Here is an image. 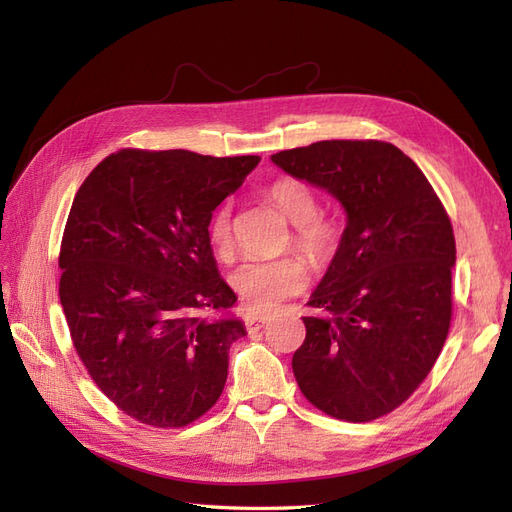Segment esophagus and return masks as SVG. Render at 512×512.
I'll list each match as a JSON object with an SVG mask.
<instances>
[{"label":"esophagus","mask_w":512,"mask_h":512,"mask_svg":"<svg viewBox=\"0 0 512 512\" xmlns=\"http://www.w3.org/2000/svg\"><path fill=\"white\" fill-rule=\"evenodd\" d=\"M245 327H247V331H258V329H262V327H265V324L269 322V318L267 316H260V314H250V312H247L245 314Z\"/></svg>","instance_id":"obj_1"}]
</instances>
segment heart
I'll use <instances>...</instances> for the list:
<instances>
[{
    "label": "heart",
    "instance_id": "b5f03b06",
    "mask_svg": "<svg viewBox=\"0 0 512 512\" xmlns=\"http://www.w3.org/2000/svg\"><path fill=\"white\" fill-rule=\"evenodd\" d=\"M271 203L292 224L288 245L301 250L312 265L327 267L344 241V226L331 213L318 211V196L297 177H282L269 185ZM209 239L220 254L232 245V205L222 203L209 220ZM309 282V267L299 254L260 260L250 258L232 271L230 284L252 312H269L282 301L297 297Z\"/></svg>",
    "mask_w": 512,
    "mask_h": 512
}]
</instances>
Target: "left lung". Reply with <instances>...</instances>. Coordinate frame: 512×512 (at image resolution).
I'll use <instances>...</instances> for the list:
<instances>
[{
	"label": "left lung",
	"mask_w": 512,
	"mask_h": 512,
	"mask_svg": "<svg viewBox=\"0 0 512 512\" xmlns=\"http://www.w3.org/2000/svg\"><path fill=\"white\" fill-rule=\"evenodd\" d=\"M271 160L344 205V241L307 305L292 371L339 421L393 412L436 365L451 329L455 235L436 190L384 141H318Z\"/></svg>",
	"instance_id": "1"
}]
</instances>
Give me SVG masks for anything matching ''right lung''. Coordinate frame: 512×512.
Listing matches in <instances>:
<instances>
[{
    "label": "right lung",
    "mask_w": 512,
    "mask_h": 512,
    "mask_svg": "<svg viewBox=\"0 0 512 512\" xmlns=\"http://www.w3.org/2000/svg\"><path fill=\"white\" fill-rule=\"evenodd\" d=\"M260 162L119 149L83 181L59 250V299L87 374L134 421L177 429L220 399L237 294L209 220Z\"/></svg>",
    "instance_id": "1"
}]
</instances>
